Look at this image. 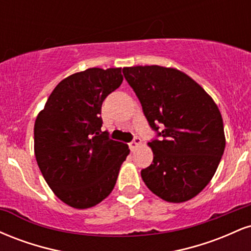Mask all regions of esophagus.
<instances>
[{
    "label": "esophagus",
    "instance_id": "esophagus-1",
    "mask_svg": "<svg viewBox=\"0 0 251 251\" xmlns=\"http://www.w3.org/2000/svg\"><path fill=\"white\" fill-rule=\"evenodd\" d=\"M140 144H142V139H140L139 137H137V135H135V137L133 138V140H132L131 143H128L129 150H131V151H134V149L137 148L138 145H140Z\"/></svg>",
    "mask_w": 251,
    "mask_h": 251
}]
</instances>
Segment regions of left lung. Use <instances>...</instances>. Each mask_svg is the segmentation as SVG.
<instances>
[{"instance_id":"1","label":"left lung","mask_w":251,"mask_h":251,"mask_svg":"<svg viewBox=\"0 0 251 251\" xmlns=\"http://www.w3.org/2000/svg\"><path fill=\"white\" fill-rule=\"evenodd\" d=\"M155 138L153 160L142 170L146 186L171 203L194 198L215 175L226 148L217 105L191 77L174 68H123Z\"/></svg>"}]
</instances>
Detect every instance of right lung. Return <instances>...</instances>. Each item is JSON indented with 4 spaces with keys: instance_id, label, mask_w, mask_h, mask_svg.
Wrapping results in <instances>:
<instances>
[{
    "instance_id": "1",
    "label": "right lung",
    "mask_w": 251,
    "mask_h": 251,
    "mask_svg": "<svg viewBox=\"0 0 251 251\" xmlns=\"http://www.w3.org/2000/svg\"><path fill=\"white\" fill-rule=\"evenodd\" d=\"M122 68H88L54 88L34 125L37 165L50 188L76 209L97 205L111 194L126 144L101 132V106L122 85Z\"/></svg>"
}]
</instances>
